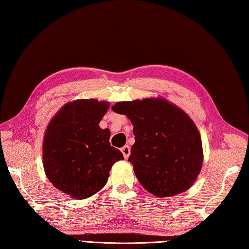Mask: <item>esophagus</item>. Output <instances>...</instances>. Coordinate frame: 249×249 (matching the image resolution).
<instances>
[{"label":"esophagus","mask_w":249,"mask_h":249,"mask_svg":"<svg viewBox=\"0 0 249 249\" xmlns=\"http://www.w3.org/2000/svg\"><path fill=\"white\" fill-rule=\"evenodd\" d=\"M121 151H122V153H123L124 158H125V159H128L129 154H130V149H129L128 145H124V147L121 149Z\"/></svg>","instance_id":"obj_1"}]
</instances>
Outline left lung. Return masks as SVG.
Listing matches in <instances>:
<instances>
[{"instance_id": "left-lung-1", "label": "left lung", "mask_w": 249, "mask_h": 249, "mask_svg": "<svg viewBox=\"0 0 249 249\" xmlns=\"http://www.w3.org/2000/svg\"><path fill=\"white\" fill-rule=\"evenodd\" d=\"M112 110L133 123L128 162L141 186L159 197L187 191L203 164L201 136L188 114L163 98L118 102Z\"/></svg>"}]
</instances>
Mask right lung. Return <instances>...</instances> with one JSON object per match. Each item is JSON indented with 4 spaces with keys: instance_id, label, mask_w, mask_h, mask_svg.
Listing matches in <instances>:
<instances>
[{
    "instance_id": "obj_1",
    "label": "right lung",
    "mask_w": 249,
    "mask_h": 249,
    "mask_svg": "<svg viewBox=\"0 0 249 249\" xmlns=\"http://www.w3.org/2000/svg\"><path fill=\"white\" fill-rule=\"evenodd\" d=\"M109 102L80 99L58 111L45 131L43 165L56 189L73 198H87L105 187L112 165L124 160L111 147L110 130L99 123Z\"/></svg>"
}]
</instances>
